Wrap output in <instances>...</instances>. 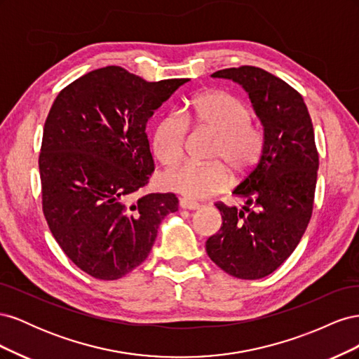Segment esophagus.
I'll return each mask as SVG.
<instances>
[{"label": "esophagus", "mask_w": 359, "mask_h": 359, "mask_svg": "<svg viewBox=\"0 0 359 359\" xmlns=\"http://www.w3.org/2000/svg\"><path fill=\"white\" fill-rule=\"evenodd\" d=\"M180 206H181V208H184V210H198L201 205H199L198 202L191 201V199L181 198V199H180Z\"/></svg>", "instance_id": "1"}]
</instances>
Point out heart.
Segmentation results:
<instances>
[{
	"label": "heart",
	"mask_w": 359,
	"mask_h": 359,
	"mask_svg": "<svg viewBox=\"0 0 359 359\" xmlns=\"http://www.w3.org/2000/svg\"><path fill=\"white\" fill-rule=\"evenodd\" d=\"M248 106L227 91H208L193 99L184 116L177 112L163 115L153 132L156 157L172 165L186 149L189 124L215 135L206 165L181 163L158 175V184L166 190L187 198H206L222 191L229 182V168L235 177L252 170L264 153V130L250 119Z\"/></svg>",
	"instance_id": "1"
}]
</instances>
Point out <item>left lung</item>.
Wrapping results in <instances>:
<instances>
[{"instance_id": "8db88e82", "label": "left lung", "mask_w": 359, "mask_h": 359, "mask_svg": "<svg viewBox=\"0 0 359 359\" xmlns=\"http://www.w3.org/2000/svg\"><path fill=\"white\" fill-rule=\"evenodd\" d=\"M214 78L244 86L264 124L265 147L257 165L232 191L243 208L215 202L222 227L206 253L236 278H262L297 248L311 219L319 153L302 95L277 76L253 66L223 69Z\"/></svg>"}]
</instances>
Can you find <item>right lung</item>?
Here are the masks:
<instances>
[{"mask_svg":"<svg viewBox=\"0 0 359 359\" xmlns=\"http://www.w3.org/2000/svg\"><path fill=\"white\" fill-rule=\"evenodd\" d=\"M189 79L148 82L119 66L97 69L62 88L43 127L41 208L72 262L116 280L149 255L173 193L132 202L154 170L147 123Z\"/></svg>","mask_w":359,"mask_h":359,"instance_id":"obj_1","label":"right lung"}]
</instances>
